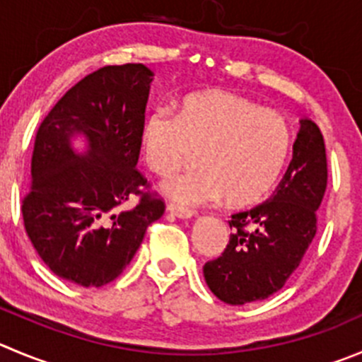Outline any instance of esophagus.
Wrapping results in <instances>:
<instances>
[{"instance_id":"1","label":"esophagus","mask_w":362,"mask_h":362,"mask_svg":"<svg viewBox=\"0 0 362 362\" xmlns=\"http://www.w3.org/2000/svg\"><path fill=\"white\" fill-rule=\"evenodd\" d=\"M167 209L172 213V215L179 216V218H190V216L195 215V209H190V208H185V206L174 204V202H168Z\"/></svg>"}]
</instances>
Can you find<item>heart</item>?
I'll return each instance as SVG.
<instances>
[{"label":"heart","instance_id":"obj_1","mask_svg":"<svg viewBox=\"0 0 362 362\" xmlns=\"http://www.w3.org/2000/svg\"><path fill=\"white\" fill-rule=\"evenodd\" d=\"M140 147L147 167L170 175L194 160L201 167L165 181L163 190L185 204L226 195L230 206L261 201L277 183L291 151L284 117L233 92L208 88L179 101L177 117L156 108L144 119Z\"/></svg>","mask_w":362,"mask_h":362}]
</instances>
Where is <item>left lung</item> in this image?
I'll return each instance as SVG.
<instances>
[{
	"mask_svg": "<svg viewBox=\"0 0 362 362\" xmlns=\"http://www.w3.org/2000/svg\"><path fill=\"white\" fill-rule=\"evenodd\" d=\"M325 188L323 135L311 119H302L293 158L274 195L230 216L229 243L204 264L209 290L230 305L264 300L281 290L315 238Z\"/></svg>",
	"mask_w": 362,
	"mask_h": 362,
	"instance_id": "obj_1",
	"label": "left lung"
}]
</instances>
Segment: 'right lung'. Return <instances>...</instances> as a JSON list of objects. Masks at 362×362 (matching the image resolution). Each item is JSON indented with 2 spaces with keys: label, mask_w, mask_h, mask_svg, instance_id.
<instances>
[{
  "label": "right lung",
  "mask_w": 362,
  "mask_h": 362,
  "mask_svg": "<svg viewBox=\"0 0 362 362\" xmlns=\"http://www.w3.org/2000/svg\"><path fill=\"white\" fill-rule=\"evenodd\" d=\"M153 71L144 64L106 65L85 76L40 122L32 183L23 197L24 229L58 277L103 286L122 274L165 202L136 168ZM88 136L74 153L70 139ZM139 202L129 212L119 206Z\"/></svg>",
  "instance_id": "1"
}]
</instances>
